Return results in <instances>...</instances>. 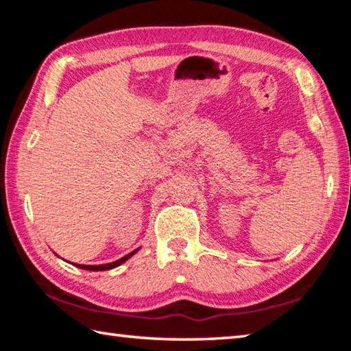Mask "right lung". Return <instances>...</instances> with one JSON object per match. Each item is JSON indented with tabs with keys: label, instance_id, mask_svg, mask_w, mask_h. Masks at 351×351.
Masks as SVG:
<instances>
[{
	"label": "right lung",
	"instance_id": "obj_1",
	"mask_svg": "<svg viewBox=\"0 0 351 351\" xmlns=\"http://www.w3.org/2000/svg\"><path fill=\"white\" fill-rule=\"evenodd\" d=\"M139 251V247L138 249H134L133 252H130V254H127L125 257H122V258H119V260H116V261H111V263H105V265H77V263H73L74 266H77V268H80V269H86V271H106V269H112V268H117V266H121L122 263H125V261L128 260V258H132L133 255Z\"/></svg>",
	"mask_w": 351,
	"mask_h": 351
}]
</instances>
